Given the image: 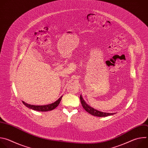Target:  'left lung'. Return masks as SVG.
Listing matches in <instances>:
<instances>
[{"label":"left lung","mask_w":148,"mask_h":148,"mask_svg":"<svg viewBox=\"0 0 148 148\" xmlns=\"http://www.w3.org/2000/svg\"><path fill=\"white\" fill-rule=\"evenodd\" d=\"M80 101H81V103L82 106L83 107V108L87 112H88L89 114L94 115V116H100V117H103V116H110V115H112L115 114V113H107V112H102L101 111H99L98 110H96L95 109H94L93 108H91V107H90L88 104L86 103V102H85V101H84L81 95H80Z\"/></svg>","instance_id":"1"}]
</instances>
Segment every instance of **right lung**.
I'll return each instance as SVG.
<instances>
[{"label": "right lung", "mask_w": 148, "mask_h": 148, "mask_svg": "<svg viewBox=\"0 0 148 148\" xmlns=\"http://www.w3.org/2000/svg\"><path fill=\"white\" fill-rule=\"evenodd\" d=\"M62 97V96H61L57 101H56L54 103L49 104V105H33L26 103L24 101H23V103L25 104L27 107L30 109H32L33 110H36L38 111H51L55 109L58 106L61 101Z\"/></svg>", "instance_id": "right-lung-1"}]
</instances>
